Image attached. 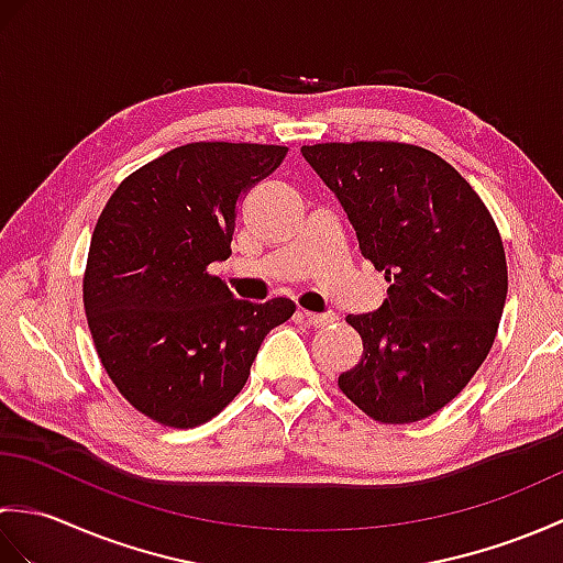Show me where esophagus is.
<instances>
[{"label": "esophagus", "mask_w": 563, "mask_h": 563, "mask_svg": "<svg viewBox=\"0 0 563 563\" xmlns=\"http://www.w3.org/2000/svg\"><path fill=\"white\" fill-rule=\"evenodd\" d=\"M302 319L309 327H327V324H333L339 317L333 312H321V314L319 312H302Z\"/></svg>", "instance_id": "34e87169"}]
</instances>
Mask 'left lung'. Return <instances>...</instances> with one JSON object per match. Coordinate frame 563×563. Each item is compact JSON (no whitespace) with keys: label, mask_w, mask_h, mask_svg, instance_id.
<instances>
[{"label":"left lung","mask_w":563,"mask_h":563,"mask_svg":"<svg viewBox=\"0 0 563 563\" xmlns=\"http://www.w3.org/2000/svg\"><path fill=\"white\" fill-rule=\"evenodd\" d=\"M300 152L389 283L379 309L345 319L363 357L339 387L379 423L433 416L479 369L504 314L508 268L492 214L423 147L327 142Z\"/></svg>","instance_id":"obj_1"}]
</instances>
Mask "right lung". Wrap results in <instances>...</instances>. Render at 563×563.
Returning <instances> with one entry per match:
<instances>
[{
	"instance_id": "1",
	"label": "right lung",
	"mask_w": 563,
	"mask_h": 563,
	"mask_svg": "<svg viewBox=\"0 0 563 563\" xmlns=\"http://www.w3.org/2000/svg\"><path fill=\"white\" fill-rule=\"evenodd\" d=\"M288 147L194 142L115 188L84 273L93 345L118 391L172 428L220 413L290 300H236L208 266L230 256L239 202Z\"/></svg>"
}]
</instances>
